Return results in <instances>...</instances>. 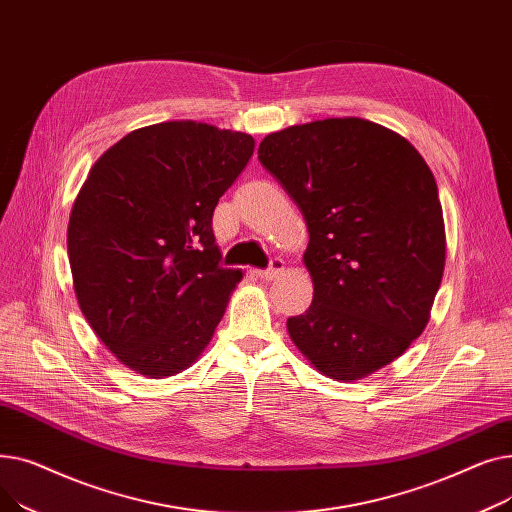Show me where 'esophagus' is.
I'll return each instance as SVG.
<instances>
[{
  "label": "esophagus",
  "instance_id": "esophagus-1",
  "mask_svg": "<svg viewBox=\"0 0 512 512\" xmlns=\"http://www.w3.org/2000/svg\"><path fill=\"white\" fill-rule=\"evenodd\" d=\"M255 274L261 280H274V278L284 274V263H282V259H274L272 265H270V270H257Z\"/></svg>",
  "mask_w": 512,
  "mask_h": 512
}]
</instances>
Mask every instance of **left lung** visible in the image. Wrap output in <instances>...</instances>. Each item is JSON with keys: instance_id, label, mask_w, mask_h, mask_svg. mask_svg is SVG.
I'll return each mask as SVG.
<instances>
[{"instance_id": "left-lung-1", "label": "left lung", "mask_w": 512, "mask_h": 512, "mask_svg": "<svg viewBox=\"0 0 512 512\" xmlns=\"http://www.w3.org/2000/svg\"><path fill=\"white\" fill-rule=\"evenodd\" d=\"M261 166L301 209L313 303L290 340L336 382L407 351L429 321L446 263L436 178L398 132L328 118L267 134Z\"/></svg>"}]
</instances>
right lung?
I'll use <instances>...</instances> for the list:
<instances>
[{
  "mask_svg": "<svg viewBox=\"0 0 512 512\" xmlns=\"http://www.w3.org/2000/svg\"><path fill=\"white\" fill-rule=\"evenodd\" d=\"M253 149L245 132L151 124L107 149L78 191L68 222L76 301L134 373L191 367L222 321L242 272L220 265L211 218Z\"/></svg>",
  "mask_w": 512,
  "mask_h": 512,
  "instance_id": "1",
  "label": "right lung"
}]
</instances>
